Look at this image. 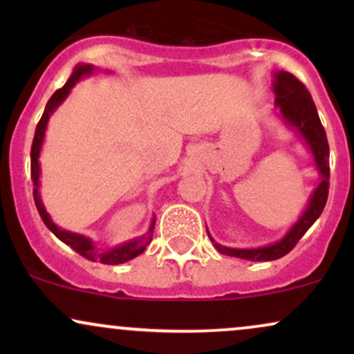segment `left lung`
I'll return each mask as SVG.
<instances>
[{
	"instance_id": "1",
	"label": "left lung",
	"mask_w": 354,
	"mask_h": 354,
	"mask_svg": "<svg viewBox=\"0 0 354 354\" xmlns=\"http://www.w3.org/2000/svg\"><path fill=\"white\" fill-rule=\"evenodd\" d=\"M274 103L279 108V113L288 123L293 124L301 133V136L306 140L308 146L315 154L316 166H318L321 174V183L313 193L310 205H308L303 216L299 218V221L276 245L256 248V250H234V248L216 245L219 253L250 259V261H273V259L283 258L284 254L290 253L296 246V243L303 238V234L311 228L313 223L323 213L324 206H326L328 193H330V145H328L326 131L321 124L310 91L295 75L279 71L274 76Z\"/></svg>"
}]
</instances>
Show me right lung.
<instances>
[{
	"label": "right lung",
	"instance_id": "obj_1",
	"mask_svg": "<svg viewBox=\"0 0 354 354\" xmlns=\"http://www.w3.org/2000/svg\"><path fill=\"white\" fill-rule=\"evenodd\" d=\"M93 71V66L89 64H78L73 71L71 78L64 83L63 88L56 89L53 93V96L50 101L46 103V108H44V113L41 116V120L38 121L36 124V131H35V138H33V145H31V181H33L35 188H33V198H35V205L36 209H38L39 216H41L44 225L50 228L51 233H55L56 238H59L61 241L66 243L68 246H71V250H75L76 253L83 256V258L89 259V261H98L103 263V265H120V263L129 261V259L136 258L138 254H141L146 250V246L149 245V241L153 239V230H154V219L151 223V228H149L148 234L146 236H141L138 239H133V241L126 243V245L115 248V250L109 251H96V248L93 246V243L89 241L88 238L81 236V234L76 233H70V231L59 230L55 223L51 221L50 216H48L46 209L43 208V203L39 200V193H38V186H39V163H38V156H39V149H41V143H43V136H44V129H46V123L48 118L53 111H55L56 106L68 96V93L71 91V88L75 86V83L78 81L83 75H88V73Z\"/></svg>",
	"mask_w": 354,
	"mask_h": 354
}]
</instances>
